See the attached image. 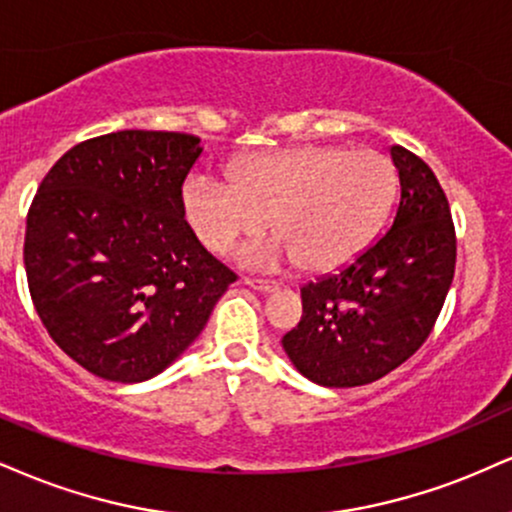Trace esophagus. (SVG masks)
I'll use <instances>...</instances> for the list:
<instances>
[{
  "instance_id": "1",
  "label": "esophagus",
  "mask_w": 512,
  "mask_h": 512,
  "mask_svg": "<svg viewBox=\"0 0 512 512\" xmlns=\"http://www.w3.org/2000/svg\"><path fill=\"white\" fill-rule=\"evenodd\" d=\"M243 283L248 288H252V291H257V293H274L276 288H279V283L262 281V279H243Z\"/></svg>"
}]
</instances>
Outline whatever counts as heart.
I'll return each mask as SVG.
<instances>
[{"mask_svg":"<svg viewBox=\"0 0 512 512\" xmlns=\"http://www.w3.org/2000/svg\"><path fill=\"white\" fill-rule=\"evenodd\" d=\"M231 181L197 171L183 183V214L200 245L229 252L269 221L274 240L245 250L255 267L295 262L303 272L346 267L389 217L398 171L377 150L283 147L240 157Z\"/></svg>","mask_w":512,"mask_h":512,"instance_id":"b5f03b06","label":"heart"}]
</instances>
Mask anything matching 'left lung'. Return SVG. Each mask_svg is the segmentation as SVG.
Segmentation results:
<instances>
[{
    "label": "left lung",
    "mask_w": 512,
    "mask_h": 512,
    "mask_svg": "<svg viewBox=\"0 0 512 512\" xmlns=\"http://www.w3.org/2000/svg\"><path fill=\"white\" fill-rule=\"evenodd\" d=\"M400 202L391 229L365 252L300 288L303 317L281 338L303 377L319 386L372 384L432 334L455 272V229L434 171L393 145Z\"/></svg>",
    "instance_id": "8db88e82"
}]
</instances>
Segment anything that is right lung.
Returning <instances> with one entry per match:
<instances>
[{
  "mask_svg": "<svg viewBox=\"0 0 512 512\" xmlns=\"http://www.w3.org/2000/svg\"><path fill=\"white\" fill-rule=\"evenodd\" d=\"M200 138L119 131L71 147L28 209L23 262L52 341L95 377L164 372L205 329L236 274L183 219Z\"/></svg>",
  "mask_w": 512,
  "mask_h": 512,
  "instance_id": "right-lung-1",
  "label": "right lung"
}]
</instances>
